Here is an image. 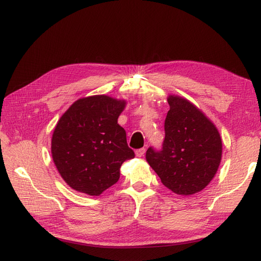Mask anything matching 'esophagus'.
Here are the masks:
<instances>
[{"label": "esophagus", "mask_w": 261, "mask_h": 261, "mask_svg": "<svg viewBox=\"0 0 261 261\" xmlns=\"http://www.w3.org/2000/svg\"><path fill=\"white\" fill-rule=\"evenodd\" d=\"M145 151H146V149H145V148H141V149H137V150L135 151V155H136L137 157H142V156H144V154H145Z\"/></svg>", "instance_id": "1"}]
</instances>
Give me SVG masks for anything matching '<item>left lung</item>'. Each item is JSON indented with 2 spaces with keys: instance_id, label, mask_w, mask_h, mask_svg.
<instances>
[{
  "instance_id": "1",
  "label": "left lung",
  "mask_w": 261,
  "mask_h": 261,
  "mask_svg": "<svg viewBox=\"0 0 261 261\" xmlns=\"http://www.w3.org/2000/svg\"><path fill=\"white\" fill-rule=\"evenodd\" d=\"M163 149L151 147L146 161L171 192L190 196L201 192L213 180L222 156L217 127L192 101L178 95L167 97Z\"/></svg>"
}]
</instances>
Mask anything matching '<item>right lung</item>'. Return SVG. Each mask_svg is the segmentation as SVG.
<instances>
[{"label": "right lung", "instance_id": "1", "mask_svg": "<svg viewBox=\"0 0 261 261\" xmlns=\"http://www.w3.org/2000/svg\"><path fill=\"white\" fill-rule=\"evenodd\" d=\"M126 104L109 95L82 97L57 122L50 152L61 177L76 192L99 196L117 182L122 164L134 158L117 123Z\"/></svg>", "mask_w": 261, "mask_h": 261}]
</instances>
